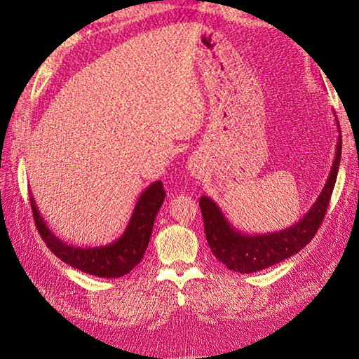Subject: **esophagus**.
<instances>
[{
    "mask_svg": "<svg viewBox=\"0 0 359 359\" xmlns=\"http://www.w3.org/2000/svg\"><path fill=\"white\" fill-rule=\"evenodd\" d=\"M189 166H191V174L196 175V177H201L202 172H203V166H202V163L199 162V160L194 157L191 165H189Z\"/></svg>",
    "mask_w": 359,
    "mask_h": 359,
    "instance_id": "obj_1",
    "label": "esophagus"
}]
</instances>
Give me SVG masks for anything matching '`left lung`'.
Masks as SVG:
<instances>
[{
    "label": "left lung",
    "instance_id": "obj_1",
    "mask_svg": "<svg viewBox=\"0 0 359 359\" xmlns=\"http://www.w3.org/2000/svg\"><path fill=\"white\" fill-rule=\"evenodd\" d=\"M337 126L339 135L329 179H327L321 194L318 196L316 202L311 205L307 215L299 222L285 228V230L269 234H245L236 230L228 222L222 210L211 197H201L199 205L208 245L217 261L222 262L228 270L238 273H255L269 269V266L299 253L315 238L318 228L323 224L327 207H329L339 170L342 140L338 118Z\"/></svg>",
    "mask_w": 359,
    "mask_h": 359
}]
</instances>
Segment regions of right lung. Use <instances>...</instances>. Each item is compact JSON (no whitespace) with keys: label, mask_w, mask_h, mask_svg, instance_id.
Segmentation results:
<instances>
[{"label":"right lung","mask_w":359,"mask_h":359,"mask_svg":"<svg viewBox=\"0 0 359 359\" xmlns=\"http://www.w3.org/2000/svg\"><path fill=\"white\" fill-rule=\"evenodd\" d=\"M163 201V184L157 180L139 197L125 233L117 241L100 247H74L71 243H66L46 225L32 196H30V207H32L36 228L46 245L63 262L93 276L121 278L142 261L151 239L152 225Z\"/></svg>","instance_id":"1"}]
</instances>
